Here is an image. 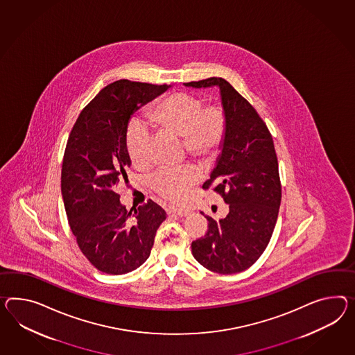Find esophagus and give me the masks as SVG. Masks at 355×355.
<instances>
[{"label":"esophagus","mask_w":355,"mask_h":355,"mask_svg":"<svg viewBox=\"0 0 355 355\" xmlns=\"http://www.w3.org/2000/svg\"><path fill=\"white\" fill-rule=\"evenodd\" d=\"M168 211V214H175V215H178V216H187V215H189L191 214V211L189 209H175V207H171V209H167Z\"/></svg>","instance_id":"1"}]
</instances>
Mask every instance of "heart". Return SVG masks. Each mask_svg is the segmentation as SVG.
<instances>
[{"instance_id": "b5f03b06", "label": "heart", "mask_w": 355, "mask_h": 355, "mask_svg": "<svg viewBox=\"0 0 355 355\" xmlns=\"http://www.w3.org/2000/svg\"><path fill=\"white\" fill-rule=\"evenodd\" d=\"M149 123L158 131L182 137V148L202 161L218 155L227 130V117L221 107L207 105L189 92H175L158 101L149 110ZM126 146L131 162L146 167L149 161V134L141 125L128 130ZM198 179L196 168H164L157 173L152 189L164 200L180 202Z\"/></svg>"}]
</instances>
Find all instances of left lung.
Returning <instances> with one entry per match:
<instances>
[{"label": "left lung", "mask_w": 355, "mask_h": 355, "mask_svg": "<svg viewBox=\"0 0 355 355\" xmlns=\"http://www.w3.org/2000/svg\"><path fill=\"white\" fill-rule=\"evenodd\" d=\"M184 85L218 86L227 117L221 155L202 188L214 187L229 212L220 220L206 216L209 229L191 242V254L211 272L239 273L263 254L278 218L282 187L273 137L254 107L224 78Z\"/></svg>", "instance_id": "left-lung-1"}]
</instances>
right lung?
<instances>
[{"mask_svg": "<svg viewBox=\"0 0 355 355\" xmlns=\"http://www.w3.org/2000/svg\"><path fill=\"white\" fill-rule=\"evenodd\" d=\"M168 87L113 82L82 110L68 137L62 167L64 207L82 254L103 273L126 274L146 263L166 218L164 209L152 200L128 211L117 187L128 182L131 164L128 121Z\"/></svg>", "mask_w": 355, "mask_h": 355, "instance_id": "add662e5", "label": "right lung"}]
</instances>
